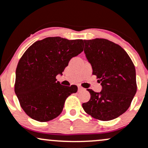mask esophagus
Segmentation results:
<instances>
[{
    "label": "esophagus",
    "instance_id": "obj_1",
    "mask_svg": "<svg viewBox=\"0 0 148 148\" xmlns=\"http://www.w3.org/2000/svg\"><path fill=\"white\" fill-rule=\"evenodd\" d=\"M84 89V88H82V86H79V87H78V91H83Z\"/></svg>",
    "mask_w": 148,
    "mask_h": 148
}]
</instances>
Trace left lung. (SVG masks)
I'll return each instance as SVG.
<instances>
[{"label":"left lung","mask_w":148,"mask_h":148,"mask_svg":"<svg viewBox=\"0 0 148 148\" xmlns=\"http://www.w3.org/2000/svg\"><path fill=\"white\" fill-rule=\"evenodd\" d=\"M84 53L93 74L102 86L101 92L87 89L91 94L82 104L86 113L100 121H111L130 107L137 91L136 68L127 52L106 39L84 40Z\"/></svg>","instance_id":"left-lung-1"}]
</instances>
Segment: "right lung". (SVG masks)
<instances>
[{
    "label": "right lung",
    "mask_w": 148,
    "mask_h": 148,
    "mask_svg": "<svg viewBox=\"0 0 148 148\" xmlns=\"http://www.w3.org/2000/svg\"><path fill=\"white\" fill-rule=\"evenodd\" d=\"M82 40L60 37L38 40L25 51L15 71V93L22 108L31 119L46 122L57 118L66 98L76 93V85L57 82L72 57L83 51Z\"/></svg>",
    "instance_id": "add662e5"
}]
</instances>
